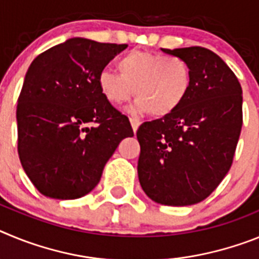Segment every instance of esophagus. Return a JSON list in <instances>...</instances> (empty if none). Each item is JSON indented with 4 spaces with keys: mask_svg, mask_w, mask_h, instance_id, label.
I'll use <instances>...</instances> for the list:
<instances>
[{
    "mask_svg": "<svg viewBox=\"0 0 259 259\" xmlns=\"http://www.w3.org/2000/svg\"><path fill=\"white\" fill-rule=\"evenodd\" d=\"M130 122H131L132 130H134V132H135V134H136L137 128H139V125H140V120H139V119L131 118V119H130Z\"/></svg>",
    "mask_w": 259,
    "mask_h": 259,
    "instance_id": "34e87169",
    "label": "esophagus"
}]
</instances>
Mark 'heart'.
<instances>
[{
  "label": "heart",
  "mask_w": 259,
  "mask_h": 259,
  "mask_svg": "<svg viewBox=\"0 0 259 259\" xmlns=\"http://www.w3.org/2000/svg\"><path fill=\"white\" fill-rule=\"evenodd\" d=\"M116 67L119 74L104 70L98 75L101 95L115 106L135 95L136 110L166 118L182 106L191 91V67L179 57L134 49L118 59Z\"/></svg>",
  "instance_id": "1"
}]
</instances>
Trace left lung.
<instances>
[{
  "label": "left lung",
  "mask_w": 259,
  "mask_h": 259,
  "mask_svg": "<svg viewBox=\"0 0 259 259\" xmlns=\"http://www.w3.org/2000/svg\"><path fill=\"white\" fill-rule=\"evenodd\" d=\"M162 52L188 63L191 91L175 113L139 127L137 174L153 201L187 206L209 197L232 166L242 127V89L226 62L206 48Z\"/></svg>",
  "instance_id": "8db88e82"
}]
</instances>
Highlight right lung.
Listing matches in <instances>:
<instances>
[{"mask_svg": "<svg viewBox=\"0 0 259 259\" xmlns=\"http://www.w3.org/2000/svg\"><path fill=\"white\" fill-rule=\"evenodd\" d=\"M127 44L74 37L33 59L18 98V154L37 191L75 200L92 191L119 143L134 136L98 75Z\"/></svg>", "mask_w": 259, "mask_h": 259, "instance_id": "right-lung-1", "label": "right lung"}]
</instances>
